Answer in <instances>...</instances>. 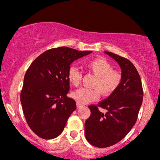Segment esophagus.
Segmentation results:
<instances>
[{"label":"esophagus","instance_id":"34e87169","mask_svg":"<svg viewBox=\"0 0 160 160\" xmlns=\"http://www.w3.org/2000/svg\"><path fill=\"white\" fill-rule=\"evenodd\" d=\"M82 106V104H80V103H77V107H78V108H81Z\"/></svg>","mask_w":160,"mask_h":160}]
</instances>
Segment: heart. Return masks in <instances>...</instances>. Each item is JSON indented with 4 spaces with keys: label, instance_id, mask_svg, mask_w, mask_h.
<instances>
[{
    "label": "heart",
    "instance_id": "b5f03b06",
    "mask_svg": "<svg viewBox=\"0 0 160 160\" xmlns=\"http://www.w3.org/2000/svg\"><path fill=\"white\" fill-rule=\"evenodd\" d=\"M87 68L92 72L96 78L93 88H81L72 93V97L78 103L86 104L98 99L101 92L104 95L113 92L122 81V74L117 70L112 69V65L105 58H97L86 64ZM68 78L71 84L78 86L81 82L82 74L76 66H71L68 71Z\"/></svg>",
    "mask_w": 160,
    "mask_h": 160
}]
</instances>
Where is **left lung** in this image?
Wrapping results in <instances>:
<instances>
[{
  "label": "left lung",
  "mask_w": 160,
  "mask_h": 160,
  "mask_svg": "<svg viewBox=\"0 0 160 160\" xmlns=\"http://www.w3.org/2000/svg\"><path fill=\"white\" fill-rule=\"evenodd\" d=\"M104 53L120 65L122 81L110 96L97 105H89L90 117L85 122V135L89 144L108 148L122 140L136 122L143 101L140 75L129 60L111 52ZM98 107L107 110L105 114Z\"/></svg>",
  "instance_id": "left-lung-1"
}]
</instances>
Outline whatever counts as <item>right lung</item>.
I'll list each match as a JSON object with an SVG mask.
<instances>
[{
  "instance_id": "1",
  "label": "right lung",
  "mask_w": 160,
  "mask_h": 160,
  "mask_svg": "<svg viewBox=\"0 0 160 160\" xmlns=\"http://www.w3.org/2000/svg\"><path fill=\"white\" fill-rule=\"evenodd\" d=\"M69 47L43 52L31 64L24 78L22 107L27 123L38 136L52 139L63 132L76 102L67 96L68 71L75 60L92 53Z\"/></svg>"
}]
</instances>
